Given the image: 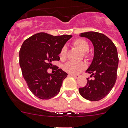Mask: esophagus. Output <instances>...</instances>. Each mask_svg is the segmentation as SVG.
Returning a JSON list of instances; mask_svg holds the SVG:
<instances>
[{
  "label": "esophagus",
  "instance_id": "34e87169",
  "mask_svg": "<svg viewBox=\"0 0 128 128\" xmlns=\"http://www.w3.org/2000/svg\"><path fill=\"white\" fill-rule=\"evenodd\" d=\"M70 76L72 77H73V78H79V75H74V74H70Z\"/></svg>",
  "mask_w": 128,
  "mask_h": 128
}]
</instances>
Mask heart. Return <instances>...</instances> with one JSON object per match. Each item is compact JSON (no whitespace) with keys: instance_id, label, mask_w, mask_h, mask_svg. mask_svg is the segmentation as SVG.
I'll list each match as a JSON object with an SVG mask.
<instances>
[{"instance_id":"heart-1","label":"heart","mask_w":128,"mask_h":128,"mask_svg":"<svg viewBox=\"0 0 128 128\" xmlns=\"http://www.w3.org/2000/svg\"><path fill=\"white\" fill-rule=\"evenodd\" d=\"M73 44L77 48H78L82 52H83V56L85 58H88V51L89 50V44L86 39L79 38L74 40ZM59 56L62 60L66 59V46H63L61 48L60 51L59 52ZM86 64L83 62H68L62 66V69L64 71L70 74H77L80 73L82 70L86 68Z\"/></svg>"}]
</instances>
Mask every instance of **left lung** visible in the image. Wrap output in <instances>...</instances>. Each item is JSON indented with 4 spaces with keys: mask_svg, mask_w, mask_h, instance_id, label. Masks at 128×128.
Returning <instances> with one entry per match:
<instances>
[{
    "mask_svg": "<svg viewBox=\"0 0 128 128\" xmlns=\"http://www.w3.org/2000/svg\"><path fill=\"white\" fill-rule=\"evenodd\" d=\"M80 35L89 39L94 46L93 61L86 70L94 80L87 78V85L80 88L79 92L87 100H99L110 93L116 83L118 66L117 49L112 41L100 33L89 32Z\"/></svg>",
    "mask_w": 128,
    "mask_h": 128,
    "instance_id": "left-lung-1",
    "label": "left lung"
}]
</instances>
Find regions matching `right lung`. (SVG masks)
Masks as SVG:
<instances>
[{
    "instance_id": "right-lung-1",
    "label": "right lung",
    "mask_w": 128,
    "mask_h": 128,
    "mask_svg": "<svg viewBox=\"0 0 128 128\" xmlns=\"http://www.w3.org/2000/svg\"><path fill=\"white\" fill-rule=\"evenodd\" d=\"M72 35L53 36L38 33L24 40L20 50V66L24 78L33 94L41 99H50L60 92L68 74L52 62L60 60L59 52ZM55 67L54 74L47 69Z\"/></svg>"
}]
</instances>
